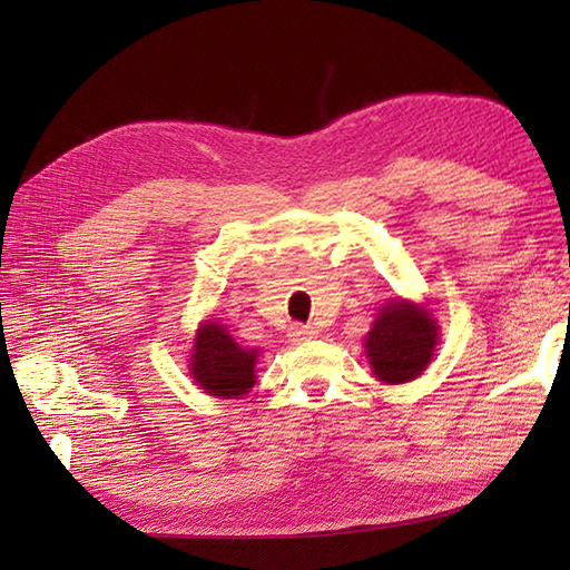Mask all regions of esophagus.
Returning <instances> with one entry per match:
<instances>
[{"label":"esophagus","mask_w":570,"mask_h":570,"mask_svg":"<svg viewBox=\"0 0 570 570\" xmlns=\"http://www.w3.org/2000/svg\"><path fill=\"white\" fill-rule=\"evenodd\" d=\"M288 337H291V342H295V344H303V342H309V340H314L316 337V331L312 325H301V323H293L291 327H288Z\"/></svg>","instance_id":"obj_1"}]
</instances>
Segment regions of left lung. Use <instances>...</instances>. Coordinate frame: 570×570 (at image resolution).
I'll list each match as a JSON object with an SVG mask.
<instances>
[{
    "instance_id": "obj_1",
    "label": "left lung",
    "mask_w": 570,
    "mask_h": 570,
    "mask_svg": "<svg viewBox=\"0 0 570 570\" xmlns=\"http://www.w3.org/2000/svg\"><path fill=\"white\" fill-rule=\"evenodd\" d=\"M439 335V323L425 303L393 297L379 309L365 335L363 346L372 374L385 385L417 379L434 361Z\"/></svg>"
}]
</instances>
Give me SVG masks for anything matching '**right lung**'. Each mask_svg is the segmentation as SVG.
<instances>
[{"mask_svg":"<svg viewBox=\"0 0 570 570\" xmlns=\"http://www.w3.org/2000/svg\"><path fill=\"white\" fill-rule=\"evenodd\" d=\"M258 355L261 348L239 346L226 325L205 318L194 337L189 374L203 393L219 400H237L256 383Z\"/></svg>","mask_w":570,"mask_h":570,"instance_id":"1","label":"right lung"}]
</instances>
